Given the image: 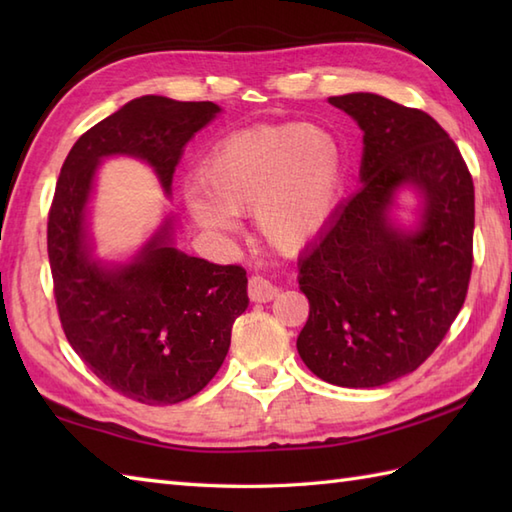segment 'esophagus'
<instances>
[{
    "label": "esophagus",
    "mask_w": 512,
    "mask_h": 512,
    "mask_svg": "<svg viewBox=\"0 0 512 512\" xmlns=\"http://www.w3.org/2000/svg\"><path fill=\"white\" fill-rule=\"evenodd\" d=\"M279 288L273 284V281H268L266 277H250L248 281V297L250 301L255 303H266V301H273L277 297Z\"/></svg>",
    "instance_id": "34e87169"
}]
</instances>
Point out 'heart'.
Wrapping results in <instances>:
<instances>
[{
  "label": "heart",
  "instance_id": "obj_1",
  "mask_svg": "<svg viewBox=\"0 0 512 512\" xmlns=\"http://www.w3.org/2000/svg\"><path fill=\"white\" fill-rule=\"evenodd\" d=\"M343 176V151L328 129L264 125L215 147L202 173L204 189H191L187 206L209 231H231L233 215L255 211L270 246L297 250L330 220Z\"/></svg>",
  "mask_w": 512,
  "mask_h": 512
}]
</instances>
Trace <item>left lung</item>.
Here are the masks:
<instances>
[{"mask_svg": "<svg viewBox=\"0 0 512 512\" xmlns=\"http://www.w3.org/2000/svg\"><path fill=\"white\" fill-rule=\"evenodd\" d=\"M330 103L363 129L361 189L299 259L310 317L297 350L325 383L380 387L427 361L462 310L475 189L458 145L429 114L369 92ZM402 186L423 200L413 229L390 217Z\"/></svg>", "mask_w": 512, "mask_h": 512, "instance_id": "8db88e82", "label": "left lung"}]
</instances>
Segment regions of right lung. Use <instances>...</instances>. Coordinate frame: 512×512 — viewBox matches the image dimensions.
<instances>
[{"label": "right lung", "instance_id": "right-lung-1", "mask_svg": "<svg viewBox=\"0 0 512 512\" xmlns=\"http://www.w3.org/2000/svg\"><path fill=\"white\" fill-rule=\"evenodd\" d=\"M222 110L211 101L140 96L88 129L61 167L48 257L65 339L107 387L143 405H176L222 367L248 308L246 270L173 246V217L123 264L94 257L88 204L103 158L147 162L171 195L184 145Z\"/></svg>", "mask_w": 512, "mask_h": 512}]
</instances>
